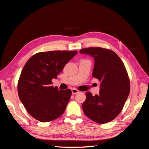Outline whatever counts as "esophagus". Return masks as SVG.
I'll return each mask as SVG.
<instances>
[{"label":"esophagus","instance_id":"obj_1","mask_svg":"<svg viewBox=\"0 0 149 149\" xmlns=\"http://www.w3.org/2000/svg\"><path fill=\"white\" fill-rule=\"evenodd\" d=\"M71 91H72V94H77V93H78L79 92L78 89H75V88H73V89H71Z\"/></svg>","mask_w":149,"mask_h":149}]
</instances>
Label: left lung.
<instances>
[{"label": "left lung", "instance_id": "8db88e82", "mask_svg": "<svg viewBox=\"0 0 149 149\" xmlns=\"http://www.w3.org/2000/svg\"><path fill=\"white\" fill-rule=\"evenodd\" d=\"M80 53L94 57L93 77L101 82L99 94L86 93L83 110L88 118L98 124L114 120L123 110L130 93V80L124 63L111 49L89 47Z\"/></svg>", "mask_w": 149, "mask_h": 149}]
</instances>
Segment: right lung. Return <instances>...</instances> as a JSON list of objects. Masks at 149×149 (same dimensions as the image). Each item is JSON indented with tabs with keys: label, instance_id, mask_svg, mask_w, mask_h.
I'll return each mask as SVG.
<instances>
[{
	"label": "right lung",
	"instance_id": "right-lung-1",
	"mask_svg": "<svg viewBox=\"0 0 149 149\" xmlns=\"http://www.w3.org/2000/svg\"><path fill=\"white\" fill-rule=\"evenodd\" d=\"M77 51H49L35 54L26 61L17 84L18 94L26 110L42 123L60 117L71 96L70 89L58 90L52 80L56 78Z\"/></svg>",
	"mask_w": 149,
	"mask_h": 149
}]
</instances>
